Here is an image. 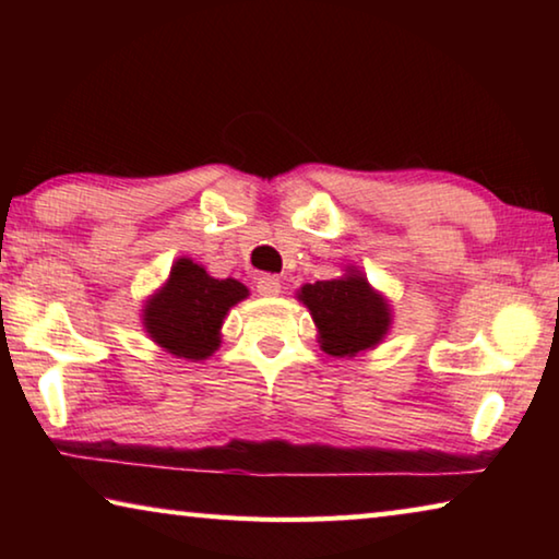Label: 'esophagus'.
<instances>
[{"instance_id": "34e87169", "label": "esophagus", "mask_w": 559, "mask_h": 559, "mask_svg": "<svg viewBox=\"0 0 559 559\" xmlns=\"http://www.w3.org/2000/svg\"><path fill=\"white\" fill-rule=\"evenodd\" d=\"M257 290H259V296H266V298L278 296V293H281V281L276 276H261L257 281Z\"/></svg>"}]
</instances>
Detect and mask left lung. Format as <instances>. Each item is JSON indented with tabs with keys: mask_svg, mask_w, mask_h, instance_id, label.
Here are the masks:
<instances>
[{
	"mask_svg": "<svg viewBox=\"0 0 559 559\" xmlns=\"http://www.w3.org/2000/svg\"><path fill=\"white\" fill-rule=\"evenodd\" d=\"M296 298L310 310L318 343L330 357H357L374 349L392 330V302L357 266L343 276L300 286Z\"/></svg>",
	"mask_w": 559,
	"mask_h": 559,
	"instance_id": "8db88e82",
	"label": "left lung"
}]
</instances>
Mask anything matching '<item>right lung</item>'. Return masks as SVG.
I'll return each instance as SVG.
<instances>
[{"instance_id": "right-lung-1", "label": "right lung", "mask_w": 559, "mask_h": 559, "mask_svg": "<svg viewBox=\"0 0 559 559\" xmlns=\"http://www.w3.org/2000/svg\"><path fill=\"white\" fill-rule=\"evenodd\" d=\"M249 298L236 278H214L202 263L177 259L167 281L143 306V328L157 347L189 362L212 357L222 345V325L229 310Z\"/></svg>"}]
</instances>
